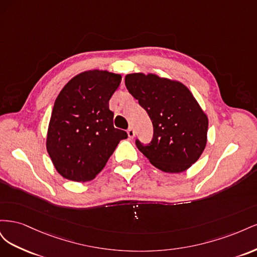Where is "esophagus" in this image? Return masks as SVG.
<instances>
[{
  "label": "esophagus",
  "instance_id": "1",
  "mask_svg": "<svg viewBox=\"0 0 257 257\" xmlns=\"http://www.w3.org/2000/svg\"><path fill=\"white\" fill-rule=\"evenodd\" d=\"M127 135L130 138H133L135 136V132L133 130V127H128L127 128Z\"/></svg>",
  "mask_w": 257,
  "mask_h": 257
}]
</instances>
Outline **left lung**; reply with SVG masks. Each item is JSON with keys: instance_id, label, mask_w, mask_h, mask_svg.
<instances>
[{"instance_id": "1", "label": "left lung", "mask_w": 257, "mask_h": 257, "mask_svg": "<svg viewBox=\"0 0 257 257\" xmlns=\"http://www.w3.org/2000/svg\"><path fill=\"white\" fill-rule=\"evenodd\" d=\"M125 85L150 116L151 143L136 146L151 164L165 173H182L203 153L208 118L184 84L153 74H128Z\"/></svg>"}]
</instances>
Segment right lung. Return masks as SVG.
Returning <instances> with one entry per match:
<instances>
[{
	"label": "right lung",
	"instance_id": "add662e5",
	"mask_svg": "<svg viewBox=\"0 0 257 257\" xmlns=\"http://www.w3.org/2000/svg\"><path fill=\"white\" fill-rule=\"evenodd\" d=\"M121 76L88 71L75 76L58 95L49 122L47 151L57 172L77 182L99 174L125 131L113 126L109 99Z\"/></svg>",
	"mask_w": 257,
	"mask_h": 257
}]
</instances>
